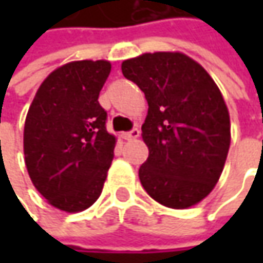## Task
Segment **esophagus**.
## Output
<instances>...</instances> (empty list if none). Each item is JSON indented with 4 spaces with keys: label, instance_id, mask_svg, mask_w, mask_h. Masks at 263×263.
<instances>
[{
    "label": "esophagus",
    "instance_id": "esophagus-1",
    "mask_svg": "<svg viewBox=\"0 0 263 263\" xmlns=\"http://www.w3.org/2000/svg\"><path fill=\"white\" fill-rule=\"evenodd\" d=\"M140 135V130L139 128H133V130H130V132H127V133H123V137L126 139V140H135L137 139Z\"/></svg>",
    "mask_w": 263,
    "mask_h": 263
}]
</instances>
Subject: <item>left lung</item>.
I'll return each instance as SVG.
<instances>
[{
	"label": "left lung",
	"instance_id": "8db88e82",
	"mask_svg": "<svg viewBox=\"0 0 263 263\" xmlns=\"http://www.w3.org/2000/svg\"><path fill=\"white\" fill-rule=\"evenodd\" d=\"M126 79L142 89L149 149L139 178L161 205L186 209L218 183L231 142L230 114L214 79L183 52H146L123 61Z\"/></svg>",
	"mask_w": 263,
	"mask_h": 263
}]
</instances>
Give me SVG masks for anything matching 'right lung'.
Segmentation results:
<instances>
[{"mask_svg":"<svg viewBox=\"0 0 263 263\" xmlns=\"http://www.w3.org/2000/svg\"><path fill=\"white\" fill-rule=\"evenodd\" d=\"M111 71L106 60L71 61L49 73L25 121L29 177L49 205L82 212L101 196L117 139L105 128L98 96Z\"/></svg>","mask_w":263,"mask_h":263,"instance_id":"obj_1","label":"right lung"}]
</instances>
